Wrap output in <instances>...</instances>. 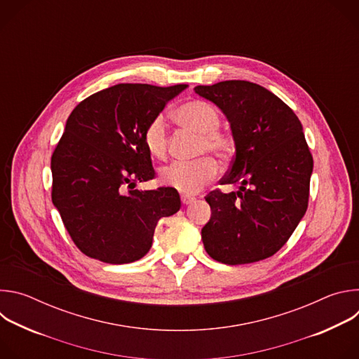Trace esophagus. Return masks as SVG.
<instances>
[{"mask_svg": "<svg viewBox=\"0 0 359 359\" xmlns=\"http://www.w3.org/2000/svg\"><path fill=\"white\" fill-rule=\"evenodd\" d=\"M196 198L193 196H187V194H182V203L183 204H190L193 203Z\"/></svg>", "mask_w": 359, "mask_h": 359, "instance_id": "esophagus-1", "label": "esophagus"}]
</instances>
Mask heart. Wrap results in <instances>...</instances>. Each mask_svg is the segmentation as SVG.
<instances>
[{
	"label": "heart",
	"instance_id": "heart-1",
	"mask_svg": "<svg viewBox=\"0 0 359 359\" xmlns=\"http://www.w3.org/2000/svg\"><path fill=\"white\" fill-rule=\"evenodd\" d=\"M176 121L200 135L198 155L212 153V155L227 159L234 142L230 135L220 132V115L208 102L190 100L182 105L176 114ZM143 143L149 155L156 159H163L168 151V126L162 115L153 118L143 130ZM217 163L212 158H201L194 162H173L161 170V182L184 194L197 193L215 179Z\"/></svg>",
	"mask_w": 359,
	"mask_h": 359
}]
</instances>
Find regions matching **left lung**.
<instances>
[{
  "label": "left lung",
  "mask_w": 359,
  "mask_h": 359,
  "mask_svg": "<svg viewBox=\"0 0 359 359\" xmlns=\"http://www.w3.org/2000/svg\"><path fill=\"white\" fill-rule=\"evenodd\" d=\"M226 116L236 155L222 184L208 194L212 217L201 240L212 259L248 264L276 254L309 206L313 156L295 114L269 89L248 81L196 86Z\"/></svg>",
  "instance_id": "1"
}]
</instances>
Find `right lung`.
<instances>
[{
	"label": "right lung",
	"mask_w": 359,
	"mask_h": 359,
	"mask_svg": "<svg viewBox=\"0 0 359 359\" xmlns=\"http://www.w3.org/2000/svg\"><path fill=\"white\" fill-rule=\"evenodd\" d=\"M187 85L119 83L82 100L50 159L53 203L76 247L109 264L133 263L151 247L162 217L180 209L173 187L140 190L155 176L146 125Z\"/></svg>",
	"instance_id": "add662e5"
}]
</instances>
